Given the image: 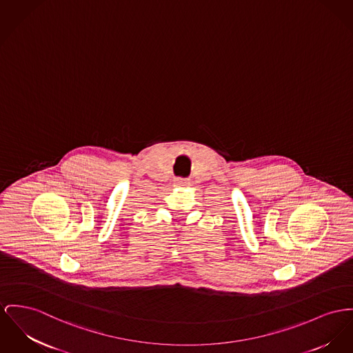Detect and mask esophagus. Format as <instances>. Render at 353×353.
Listing matches in <instances>:
<instances>
[{
    "label": "esophagus",
    "instance_id": "obj_1",
    "mask_svg": "<svg viewBox=\"0 0 353 353\" xmlns=\"http://www.w3.org/2000/svg\"><path fill=\"white\" fill-rule=\"evenodd\" d=\"M175 185H178V186H186V185H188V181L178 178V179H175Z\"/></svg>",
    "mask_w": 353,
    "mask_h": 353
}]
</instances>
